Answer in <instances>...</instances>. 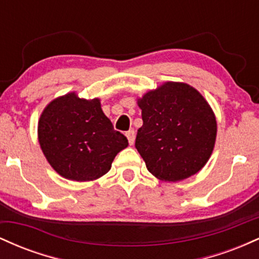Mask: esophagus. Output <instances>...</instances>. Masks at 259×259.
Instances as JSON below:
<instances>
[{
  "label": "esophagus",
  "mask_w": 259,
  "mask_h": 259,
  "mask_svg": "<svg viewBox=\"0 0 259 259\" xmlns=\"http://www.w3.org/2000/svg\"><path fill=\"white\" fill-rule=\"evenodd\" d=\"M125 135L127 140H129V144L134 145V142H135V132L134 130H129V132H126Z\"/></svg>",
  "instance_id": "34e87169"
}]
</instances>
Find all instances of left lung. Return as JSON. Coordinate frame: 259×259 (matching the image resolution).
<instances>
[{
    "instance_id": "obj_1",
    "label": "left lung",
    "mask_w": 259,
    "mask_h": 259,
    "mask_svg": "<svg viewBox=\"0 0 259 259\" xmlns=\"http://www.w3.org/2000/svg\"><path fill=\"white\" fill-rule=\"evenodd\" d=\"M144 124L135 147L147 170L177 183L197 174L215 145L217 119L206 99L186 82L167 81L138 99Z\"/></svg>"
}]
</instances>
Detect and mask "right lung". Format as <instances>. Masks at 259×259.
I'll use <instances>...</instances> for the list:
<instances>
[{
	"mask_svg": "<svg viewBox=\"0 0 259 259\" xmlns=\"http://www.w3.org/2000/svg\"><path fill=\"white\" fill-rule=\"evenodd\" d=\"M37 139L47 162L64 179L94 181L109 171L129 142L113 129L101 100L69 92L52 100L38 118Z\"/></svg>",
	"mask_w": 259,
	"mask_h": 259,
	"instance_id": "add662e5",
	"label": "right lung"
}]
</instances>
